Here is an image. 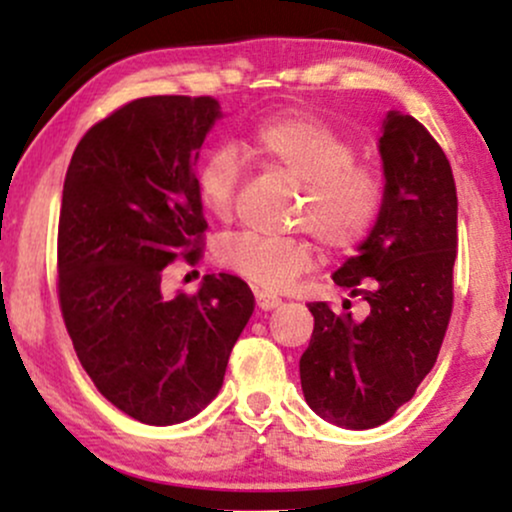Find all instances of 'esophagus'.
I'll list each match as a JSON object with an SVG mask.
<instances>
[{
	"label": "esophagus",
	"mask_w": 512,
	"mask_h": 512,
	"mask_svg": "<svg viewBox=\"0 0 512 512\" xmlns=\"http://www.w3.org/2000/svg\"><path fill=\"white\" fill-rule=\"evenodd\" d=\"M255 298H257V305H260L262 310H274V308H279V305H281V298L272 296V293L257 291Z\"/></svg>",
	"instance_id": "34e87169"
}]
</instances>
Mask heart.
I'll use <instances>...</instances> for the list:
<instances>
[{
  "label": "heart",
  "mask_w": 512,
  "mask_h": 512,
  "mask_svg": "<svg viewBox=\"0 0 512 512\" xmlns=\"http://www.w3.org/2000/svg\"><path fill=\"white\" fill-rule=\"evenodd\" d=\"M252 151L303 187L296 211L298 228L313 231L332 252L354 250L368 238L385 202L383 175L356 161L346 134L310 115H279L250 134ZM240 158L233 146H219L197 170V195L214 219L233 214L240 182ZM219 262L264 291H281L313 267L315 245L305 236L236 233L216 250Z\"/></svg>",
  "instance_id": "obj_1"
}]
</instances>
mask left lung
<instances>
[{"label": "left lung", "instance_id": "obj_1", "mask_svg": "<svg viewBox=\"0 0 512 512\" xmlns=\"http://www.w3.org/2000/svg\"><path fill=\"white\" fill-rule=\"evenodd\" d=\"M380 158L385 202L373 231L332 274L344 310L310 303L313 337L301 356L305 402L351 431L392 419L431 373L452 313L457 190L450 161L411 115L390 110ZM367 305L350 317V298Z\"/></svg>", "mask_w": 512, "mask_h": 512}]
</instances>
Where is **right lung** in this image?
I'll use <instances>...</instances> for the list:
<instances>
[{
  "label": "right lung",
  "mask_w": 512,
  "mask_h": 512,
  "mask_svg": "<svg viewBox=\"0 0 512 512\" xmlns=\"http://www.w3.org/2000/svg\"><path fill=\"white\" fill-rule=\"evenodd\" d=\"M219 117L209 96L137 98L88 129L64 178V325L98 392L149 426L192 419L219 395L255 310L233 274H207L195 296L161 289L170 262L202 255L195 166Z\"/></svg>",
  "instance_id": "obj_1"
}]
</instances>
